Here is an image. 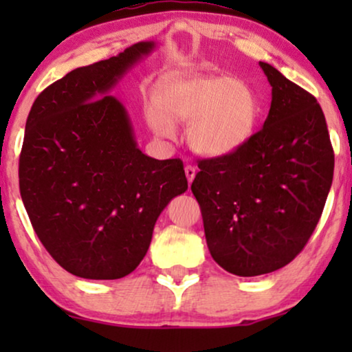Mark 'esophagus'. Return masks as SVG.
Returning <instances> with one entry per match:
<instances>
[{
    "mask_svg": "<svg viewBox=\"0 0 352 352\" xmlns=\"http://www.w3.org/2000/svg\"><path fill=\"white\" fill-rule=\"evenodd\" d=\"M184 171H186V176H187V181H189V184L192 181H194V177H195V173H197V170H195V166H192V165H186V168H184Z\"/></svg>",
    "mask_w": 352,
    "mask_h": 352,
    "instance_id": "obj_1",
    "label": "esophagus"
}]
</instances>
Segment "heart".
<instances>
[{"label":"heart","instance_id":"1","mask_svg":"<svg viewBox=\"0 0 352 352\" xmlns=\"http://www.w3.org/2000/svg\"><path fill=\"white\" fill-rule=\"evenodd\" d=\"M148 122L160 136L170 138L173 124H189L187 139L205 157L239 152L253 138L259 102L243 80L210 75H179L166 81Z\"/></svg>","mask_w":352,"mask_h":352}]
</instances>
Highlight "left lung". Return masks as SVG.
<instances>
[{
    "instance_id": "left-lung-1",
    "label": "left lung",
    "mask_w": 352,
    "mask_h": 352,
    "mask_svg": "<svg viewBox=\"0 0 352 352\" xmlns=\"http://www.w3.org/2000/svg\"><path fill=\"white\" fill-rule=\"evenodd\" d=\"M259 65L272 86L264 126L232 155L199 160L190 186L211 256L240 277L274 272L301 253L335 166L317 99L272 65Z\"/></svg>"
}]
</instances>
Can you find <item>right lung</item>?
<instances>
[{
    "mask_svg": "<svg viewBox=\"0 0 352 352\" xmlns=\"http://www.w3.org/2000/svg\"><path fill=\"white\" fill-rule=\"evenodd\" d=\"M153 47L141 41L72 70L28 113L19 158L22 201L43 247L74 276L131 274L163 208L187 190L179 158L144 155L123 104L105 96Z\"/></svg>",
    "mask_w": 352,
    "mask_h": 352,
    "instance_id": "1",
    "label": "right lung"
}]
</instances>
